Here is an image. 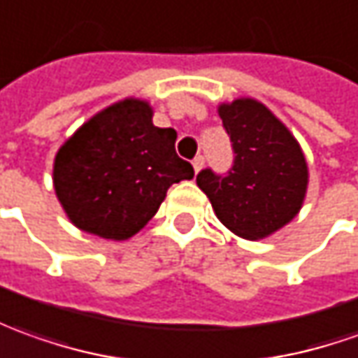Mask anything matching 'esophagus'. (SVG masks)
I'll return each mask as SVG.
<instances>
[{"instance_id": "34e87169", "label": "esophagus", "mask_w": 358, "mask_h": 358, "mask_svg": "<svg viewBox=\"0 0 358 358\" xmlns=\"http://www.w3.org/2000/svg\"><path fill=\"white\" fill-rule=\"evenodd\" d=\"M192 166H194V170H196V174H198L199 170L203 169V157L199 155V157H196V159L192 160Z\"/></svg>"}]
</instances>
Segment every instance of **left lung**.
<instances>
[{"mask_svg":"<svg viewBox=\"0 0 358 358\" xmlns=\"http://www.w3.org/2000/svg\"><path fill=\"white\" fill-rule=\"evenodd\" d=\"M229 135L233 164L225 174L203 169L198 186L220 221L243 239H262L300 211L308 166L290 131L255 99H235L220 108Z\"/></svg>","mask_w":358,"mask_h":358,"instance_id":"left-lung-1","label":"left lung"}]
</instances>
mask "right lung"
I'll return each instance as SVG.
<instances>
[{
    "mask_svg": "<svg viewBox=\"0 0 358 358\" xmlns=\"http://www.w3.org/2000/svg\"><path fill=\"white\" fill-rule=\"evenodd\" d=\"M176 131L152 109L123 99L78 129L55 159V189L70 221L103 239H129L159 211L166 189L194 178L176 155Z\"/></svg>",
    "mask_w": 358,
    "mask_h": 358,
    "instance_id": "1",
    "label": "right lung"
}]
</instances>
